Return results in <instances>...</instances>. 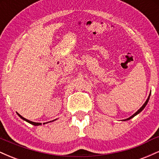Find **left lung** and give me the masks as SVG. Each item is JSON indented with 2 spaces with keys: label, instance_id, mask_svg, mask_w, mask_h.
Segmentation results:
<instances>
[{
  "label": "left lung",
  "instance_id": "8db88e82",
  "mask_svg": "<svg viewBox=\"0 0 159 159\" xmlns=\"http://www.w3.org/2000/svg\"><path fill=\"white\" fill-rule=\"evenodd\" d=\"M149 96H150V93H149V97H148V98H147V101H146V102H145V103H144V104H143V105H142V107H140V108L139 109V110H138V111H137V112H136V113H134V114H133L132 116H130V117L127 118V119H125V120H125H125H129L132 119V117H134V116H136V115H137V114H139V113H140V112H141V111L143 110V108H144V107H146V105H147V103H148V102H149Z\"/></svg>",
  "mask_w": 159,
  "mask_h": 159
}]
</instances>
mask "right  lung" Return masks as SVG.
Returning a JSON list of instances; mask_svg holds the SVG:
<instances>
[{
  "instance_id": "add662e5",
  "label": "right lung",
  "mask_w": 159,
  "mask_h": 159,
  "mask_svg": "<svg viewBox=\"0 0 159 159\" xmlns=\"http://www.w3.org/2000/svg\"><path fill=\"white\" fill-rule=\"evenodd\" d=\"M17 114L19 115V116H20V117L21 118V119L24 120H25V121H27V123H29L32 124V125H42V123H35V122H32V121H30V120H28L25 119V118H24L22 116H21V115H20L19 114H18V113H17ZM52 121H54V120H52ZM44 124H45V123H44Z\"/></svg>"
}]
</instances>
